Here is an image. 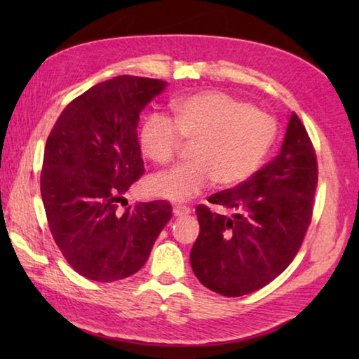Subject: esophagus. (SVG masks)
<instances>
[{
    "instance_id": "esophagus-1",
    "label": "esophagus",
    "mask_w": 359,
    "mask_h": 359,
    "mask_svg": "<svg viewBox=\"0 0 359 359\" xmlns=\"http://www.w3.org/2000/svg\"><path fill=\"white\" fill-rule=\"evenodd\" d=\"M174 215L175 217H184V215H188L191 212V209L188 208V205H174Z\"/></svg>"
}]
</instances>
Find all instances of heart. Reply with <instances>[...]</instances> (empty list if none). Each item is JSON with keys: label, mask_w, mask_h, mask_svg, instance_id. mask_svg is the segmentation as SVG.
<instances>
[{"label": "heart", "mask_w": 359, "mask_h": 359, "mask_svg": "<svg viewBox=\"0 0 359 359\" xmlns=\"http://www.w3.org/2000/svg\"><path fill=\"white\" fill-rule=\"evenodd\" d=\"M174 118L154 112L139 130L144 155L156 165L171 163L184 141L194 142L193 163L154 175V196L187 201L212 184L231 188L244 184L261 166L277 135L267 112L224 92H201L177 100Z\"/></svg>", "instance_id": "obj_1"}]
</instances>
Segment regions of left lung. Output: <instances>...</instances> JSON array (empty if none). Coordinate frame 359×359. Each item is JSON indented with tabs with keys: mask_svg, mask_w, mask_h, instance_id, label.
Instances as JSON below:
<instances>
[{
	"mask_svg": "<svg viewBox=\"0 0 359 359\" xmlns=\"http://www.w3.org/2000/svg\"><path fill=\"white\" fill-rule=\"evenodd\" d=\"M318 165L306 126L293 112L280 154L244 184L212 194L217 214L199 204L194 276L218 294L238 297L266 287L296 257L313 214Z\"/></svg>",
	"mask_w": 359,
	"mask_h": 359,
	"instance_id": "left-lung-1",
	"label": "left lung"
}]
</instances>
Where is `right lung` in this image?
Wrapping results in <instances>:
<instances>
[{
	"instance_id": "add662e5",
	"label": "right lung",
	"mask_w": 359,
	"mask_h": 359,
	"mask_svg": "<svg viewBox=\"0 0 359 359\" xmlns=\"http://www.w3.org/2000/svg\"><path fill=\"white\" fill-rule=\"evenodd\" d=\"M166 85L137 76L109 79L72 100L47 137L41 196L48 229L72 269L90 280L136 274L172 217L163 199L118 209L145 171L139 115Z\"/></svg>"
}]
</instances>
